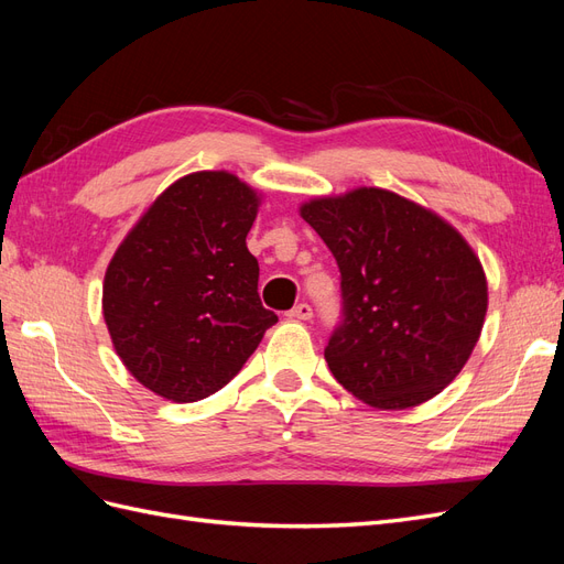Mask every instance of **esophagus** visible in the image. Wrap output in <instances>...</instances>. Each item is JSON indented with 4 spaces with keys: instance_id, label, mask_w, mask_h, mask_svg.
I'll return each mask as SVG.
<instances>
[{
    "instance_id": "obj_1",
    "label": "esophagus",
    "mask_w": 564,
    "mask_h": 564,
    "mask_svg": "<svg viewBox=\"0 0 564 564\" xmlns=\"http://www.w3.org/2000/svg\"><path fill=\"white\" fill-rule=\"evenodd\" d=\"M286 317L289 319H311L313 317V308L308 303H299V305H294L292 311L286 313Z\"/></svg>"
}]
</instances>
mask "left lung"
Returning <instances> with one entry per match:
<instances>
[{
  "instance_id": "obj_1",
  "label": "left lung",
  "mask_w": 564,
  "mask_h": 564,
  "mask_svg": "<svg viewBox=\"0 0 564 564\" xmlns=\"http://www.w3.org/2000/svg\"><path fill=\"white\" fill-rule=\"evenodd\" d=\"M340 270L344 322L324 348L334 379L377 409H409L447 388L480 338V259L435 212L383 187L301 204Z\"/></svg>"
}]
</instances>
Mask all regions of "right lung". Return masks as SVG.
<instances>
[{"label": "right lung", "mask_w": 564, "mask_h": 564, "mask_svg": "<svg viewBox=\"0 0 564 564\" xmlns=\"http://www.w3.org/2000/svg\"><path fill=\"white\" fill-rule=\"evenodd\" d=\"M261 195L230 172H195L150 204L104 280V319L131 377L172 402L224 388L278 315L247 249Z\"/></svg>", "instance_id": "right-lung-1"}]
</instances>
